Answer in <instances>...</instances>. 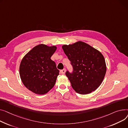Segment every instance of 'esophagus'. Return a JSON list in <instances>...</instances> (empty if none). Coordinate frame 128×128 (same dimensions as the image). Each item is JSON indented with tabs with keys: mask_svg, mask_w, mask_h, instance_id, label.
Returning a JSON list of instances; mask_svg holds the SVG:
<instances>
[{
	"mask_svg": "<svg viewBox=\"0 0 128 128\" xmlns=\"http://www.w3.org/2000/svg\"><path fill=\"white\" fill-rule=\"evenodd\" d=\"M66 69H64L60 70V73H61L62 74H65V73H66Z\"/></svg>",
	"mask_w": 128,
	"mask_h": 128,
	"instance_id": "1",
	"label": "esophagus"
}]
</instances>
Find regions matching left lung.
<instances>
[{
    "label": "left lung",
    "mask_w": 128,
    "mask_h": 128,
    "mask_svg": "<svg viewBox=\"0 0 128 128\" xmlns=\"http://www.w3.org/2000/svg\"><path fill=\"white\" fill-rule=\"evenodd\" d=\"M62 48L73 66L72 73H66L73 89L82 94L94 91L102 83L106 71L101 52L82 41L64 45Z\"/></svg>",
    "instance_id": "8db88e82"
}]
</instances>
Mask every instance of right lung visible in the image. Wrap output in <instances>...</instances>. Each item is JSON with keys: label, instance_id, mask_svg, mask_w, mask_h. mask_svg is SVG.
<instances>
[{"label": "right lung", "instance_id": "right-lung-1", "mask_svg": "<svg viewBox=\"0 0 128 128\" xmlns=\"http://www.w3.org/2000/svg\"><path fill=\"white\" fill-rule=\"evenodd\" d=\"M56 49V46L38 45L22 60L20 75L22 82L36 94H46L55 85L59 71L50 57Z\"/></svg>", "mask_w": 128, "mask_h": 128}]
</instances>
